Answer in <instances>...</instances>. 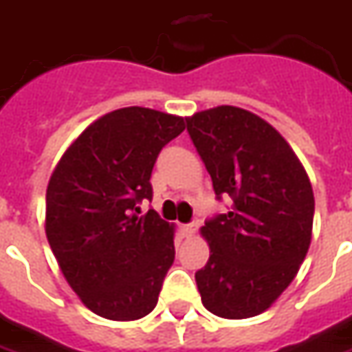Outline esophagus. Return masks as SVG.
<instances>
[{
  "instance_id": "1",
  "label": "esophagus",
  "mask_w": 352,
  "mask_h": 352,
  "mask_svg": "<svg viewBox=\"0 0 352 352\" xmlns=\"http://www.w3.org/2000/svg\"><path fill=\"white\" fill-rule=\"evenodd\" d=\"M181 233H183V236H192L196 233V223H186V226H181Z\"/></svg>"
}]
</instances>
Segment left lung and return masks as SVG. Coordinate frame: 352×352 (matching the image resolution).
Listing matches in <instances>:
<instances>
[{
	"instance_id": "obj_1",
	"label": "left lung",
	"mask_w": 352,
	"mask_h": 352,
	"mask_svg": "<svg viewBox=\"0 0 352 352\" xmlns=\"http://www.w3.org/2000/svg\"><path fill=\"white\" fill-rule=\"evenodd\" d=\"M186 131L231 212L200 229L210 245L196 272L202 305L243 320L272 307L298 274L312 241L314 192L300 160L256 113L217 106L186 117Z\"/></svg>"
}]
</instances>
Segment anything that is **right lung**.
Segmentation results:
<instances>
[{"label":"right lung","instance_id":"add662e5","mask_svg":"<svg viewBox=\"0 0 352 352\" xmlns=\"http://www.w3.org/2000/svg\"><path fill=\"white\" fill-rule=\"evenodd\" d=\"M185 119L121 107L88 125L63 152L45 190V236L86 308L116 322L150 314L175 258V226L154 210L150 175Z\"/></svg>","mask_w":352,"mask_h":352}]
</instances>
